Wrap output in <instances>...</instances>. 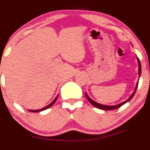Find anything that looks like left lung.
Instances as JSON below:
<instances>
[{
    "mask_svg": "<svg viewBox=\"0 0 150 150\" xmlns=\"http://www.w3.org/2000/svg\"><path fill=\"white\" fill-rule=\"evenodd\" d=\"M137 60H138V64H139V77H140V75H141V71H142V67H141V63H140L139 59L137 58ZM138 83H139V82L137 83V86H136V88H135V91H134V93H132V95H131V96H130V97L128 98V99H127L126 101H125V102H122V103H120V104H117V105H114V106L104 105V104H99V103H97V102H94V101H93L91 99H90V98L88 97V95L86 94V98H87V99H88V100L89 102H90V103L93 106H94L95 107H96V108L101 109V110H115V109H117V108H119V107H121L122 105H123V104L126 103V102H129V101L131 100V99H132L133 96H134V94H135L136 91H137V87H138Z\"/></svg>",
    "mask_w": 150,
    "mask_h": 150,
    "instance_id": "1",
    "label": "left lung"
}]
</instances>
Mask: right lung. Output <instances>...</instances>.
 Segmentation results:
<instances>
[{"label": "right lung", "instance_id": "right-lung-1", "mask_svg": "<svg viewBox=\"0 0 150 150\" xmlns=\"http://www.w3.org/2000/svg\"><path fill=\"white\" fill-rule=\"evenodd\" d=\"M57 97H58V96H57V97L55 98V99H54V100L53 101V102H51V104H48V106H46V107H43V108L40 109V110H29V111H30V112H40V111H43V110H46V109H48V108H49V107H51V106L53 105V104H54V103H55V102H56V101H57Z\"/></svg>", "mask_w": 150, "mask_h": 150}]
</instances>
